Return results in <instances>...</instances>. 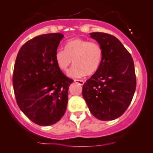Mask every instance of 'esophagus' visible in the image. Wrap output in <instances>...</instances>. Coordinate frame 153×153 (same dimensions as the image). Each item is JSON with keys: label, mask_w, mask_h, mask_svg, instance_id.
<instances>
[{"label": "esophagus", "mask_w": 153, "mask_h": 153, "mask_svg": "<svg viewBox=\"0 0 153 153\" xmlns=\"http://www.w3.org/2000/svg\"><path fill=\"white\" fill-rule=\"evenodd\" d=\"M74 81H75V83H79V84H81V85H83V83H84V81H83V80L75 79V80H74Z\"/></svg>", "instance_id": "1"}]
</instances>
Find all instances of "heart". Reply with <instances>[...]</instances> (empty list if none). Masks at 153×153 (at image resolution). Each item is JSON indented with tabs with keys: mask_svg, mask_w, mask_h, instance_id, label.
Returning a JSON list of instances; mask_svg holds the SVG:
<instances>
[{
	"mask_svg": "<svg viewBox=\"0 0 153 153\" xmlns=\"http://www.w3.org/2000/svg\"><path fill=\"white\" fill-rule=\"evenodd\" d=\"M103 56V50L98 42L76 38L70 40L64 50L55 53L56 63L62 71H67L73 61L75 65L69 71L72 78H80L86 73L91 75L97 72Z\"/></svg>",
	"mask_w": 153,
	"mask_h": 153,
	"instance_id": "heart-1",
	"label": "heart"
}]
</instances>
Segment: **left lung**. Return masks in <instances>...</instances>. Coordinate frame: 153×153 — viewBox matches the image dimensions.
Listing matches in <instances>:
<instances>
[{
	"mask_svg": "<svg viewBox=\"0 0 153 153\" xmlns=\"http://www.w3.org/2000/svg\"><path fill=\"white\" fill-rule=\"evenodd\" d=\"M103 50L97 72L85 82L82 94L90 112L102 121L113 120L125 113L131 104L136 87L133 58L121 42L102 32H93Z\"/></svg>",
	"mask_w": 153,
	"mask_h": 153,
	"instance_id": "obj_1",
	"label": "left lung"
}]
</instances>
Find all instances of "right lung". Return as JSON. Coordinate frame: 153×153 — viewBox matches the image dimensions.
I'll list each match as a JSON object with an SVG mask.
<instances>
[{
  "label": "right lung",
  "mask_w": 153,
  "mask_h": 153,
  "mask_svg": "<svg viewBox=\"0 0 153 153\" xmlns=\"http://www.w3.org/2000/svg\"><path fill=\"white\" fill-rule=\"evenodd\" d=\"M64 35L37 36L25 43L17 54L13 72V88L20 110L41 126L53 125L66 111L68 89L73 80L59 69L56 51Z\"/></svg>",
  "instance_id": "1"
}]
</instances>
